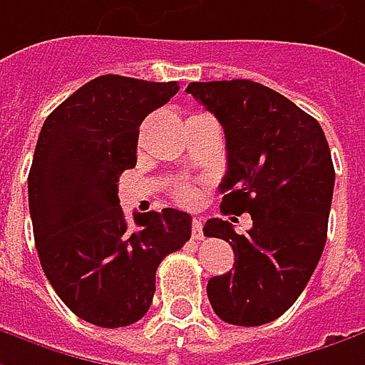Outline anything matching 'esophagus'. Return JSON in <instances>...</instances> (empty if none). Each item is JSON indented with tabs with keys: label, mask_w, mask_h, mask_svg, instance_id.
I'll return each mask as SVG.
<instances>
[{
	"label": "esophagus",
	"mask_w": 365,
	"mask_h": 365,
	"mask_svg": "<svg viewBox=\"0 0 365 365\" xmlns=\"http://www.w3.org/2000/svg\"><path fill=\"white\" fill-rule=\"evenodd\" d=\"M192 237H194L196 241H200V239L204 237V232H202V220H200V218H194V220H192Z\"/></svg>",
	"instance_id": "1"
}]
</instances>
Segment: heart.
Returning a JSON list of instances; mask_svg holds the SVG:
<instances>
[{"mask_svg": "<svg viewBox=\"0 0 365 365\" xmlns=\"http://www.w3.org/2000/svg\"><path fill=\"white\" fill-rule=\"evenodd\" d=\"M196 116H202V114H196ZM192 118H194V116H192ZM173 196L180 200L182 204H196L200 200V192L198 187H194V185H190V183H182V185L175 187Z\"/></svg>", "mask_w": 365, "mask_h": 365, "instance_id": "obj_1", "label": "heart"}]
</instances>
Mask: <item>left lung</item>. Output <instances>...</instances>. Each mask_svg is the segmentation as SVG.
Here are the masks:
<instances>
[{"instance_id": "8db88e82", "label": "left lung", "mask_w": 365, "mask_h": 365, "mask_svg": "<svg viewBox=\"0 0 365 365\" xmlns=\"http://www.w3.org/2000/svg\"><path fill=\"white\" fill-rule=\"evenodd\" d=\"M185 91L225 128L220 210L253 220L245 235L222 218L206 222L204 235L235 251L232 272L210 277L208 300L230 325L272 323L302 294L325 249L335 185L325 133L288 98L249 79L196 81Z\"/></svg>"}]
</instances>
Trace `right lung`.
<instances>
[{"label": "right lung", "instance_id": "right-lung-1", "mask_svg": "<svg viewBox=\"0 0 365 365\" xmlns=\"http://www.w3.org/2000/svg\"><path fill=\"white\" fill-rule=\"evenodd\" d=\"M178 89V81L102 75L42 124L28 173L36 251L58 298L91 325L143 319L159 263L192 235V216L175 208L135 214L128 229L118 200L122 171L136 165L140 122Z\"/></svg>", "mask_w": 365, "mask_h": 365}]
</instances>
